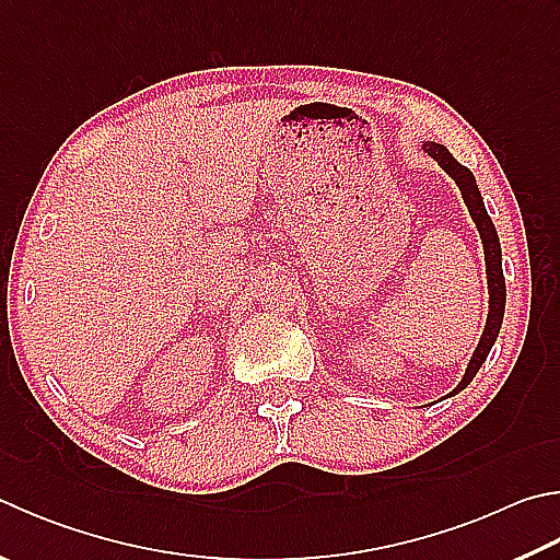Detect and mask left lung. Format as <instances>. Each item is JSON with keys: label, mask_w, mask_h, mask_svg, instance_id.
<instances>
[{"label": "left lung", "mask_w": 560, "mask_h": 560, "mask_svg": "<svg viewBox=\"0 0 560 560\" xmlns=\"http://www.w3.org/2000/svg\"><path fill=\"white\" fill-rule=\"evenodd\" d=\"M423 151L439 161L445 174H448L457 183V188H460V192H463V200H465L467 210H470L472 222H475L477 232H480V240H482V247H485L487 289H490V313H487V325L482 330V338H480V342H477L470 362H467V370L463 374V380L453 389V394H457L472 382L477 372H480L482 362L487 360V354H490L497 335H500V328H502L504 303H506V287H504V273H502V247H500V237H497V230L492 225V220L485 210V202H482V196H480V188H477V183H475L472 171L463 166V164H457L451 151L445 149L443 144H439V141H425Z\"/></svg>", "instance_id": "1"}]
</instances>
